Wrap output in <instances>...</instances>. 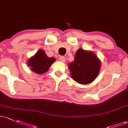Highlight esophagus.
I'll return each instance as SVG.
<instances>
[{"label": "esophagus", "mask_w": 128, "mask_h": 128, "mask_svg": "<svg viewBox=\"0 0 128 128\" xmlns=\"http://www.w3.org/2000/svg\"><path fill=\"white\" fill-rule=\"evenodd\" d=\"M60 61L62 62H64L66 61V58L64 56H60V58H59Z\"/></svg>", "instance_id": "obj_1"}]
</instances>
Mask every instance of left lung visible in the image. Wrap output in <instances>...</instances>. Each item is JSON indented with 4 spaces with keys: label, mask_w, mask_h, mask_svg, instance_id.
<instances>
[{
    "label": "left lung",
    "mask_w": 128,
    "mask_h": 128,
    "mask_svg": "<svg viewBox=\"0 0 128 128\" xmlns=\"http://www.w3.org/2000/svg\"><path fill=\"white\" fill-rule=\"evenodd\" d=\"M68 68L73 79L78 83L86 84L97 77L100 62L94 53L80 48L76 52L75 60L70 63Z\"/></svg>",
    "instance_id": "8db88e82"
}]
</instances>
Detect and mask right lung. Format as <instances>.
Returning a JSON list of instances; mask_svg holds the SVG:
<instances>
[{
	"instance_id": "1",
	"label": "right lung",
	"mask_w": 128,
	"mask_h": 128,
	"mask_svg": "<svg viewBox=\"0 0 128 128\" xmlns=\"http://www.w3.org/2000/svg\"><path fill=\"white\" fill-rule=\"evenodd\" d=\"M55 61L54 58H48L44 51L40 50L36 54L28 60V65L30 69L38 74H42L48 70L53 62Z\"/></svg>"
}]
</instances>
